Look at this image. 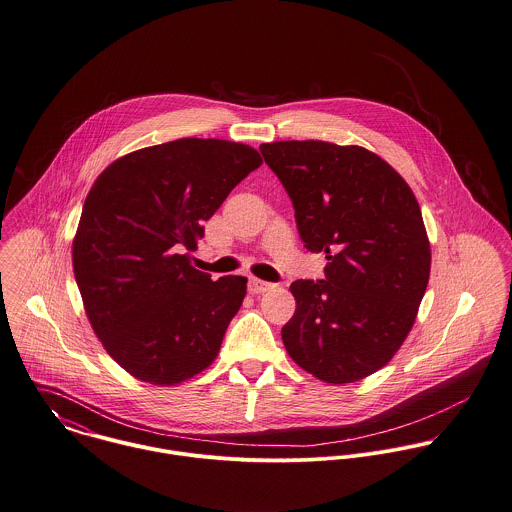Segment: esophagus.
<instances>
[{
    "mask_svg": "<svg viewBox=\"0 0 512 512\" xmlns=\"http://www.w3.org/2000/svg\"><path fill=\"white\" fill-rule=\"evenodd\" d=\"M273 289V285L271 283H265V281H261V279H249V293H253V295H259V293H267V291H271Z\"/></svg>",
    "mask_w": 512,
    "mask_h": 512,
    "instance_id": "obj_1",
    "label": "esophagus"
}]
</instances>
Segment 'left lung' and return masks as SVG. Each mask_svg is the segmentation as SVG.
<instances>
[{
	"label": "left lung",
	"mask_w": 512,
	"mask_h": 512,
	"mask_svg": "<svg viewBox=\"0 0 512 512\" xmlns=\"http://www.w3.org/2000/svg\"><path fill=\"white\" fill-rule=\"evenodd\" d=\"M295 205L305 247L326 255L322 281H295L289 356L326 384L384 368L408 338L431 269L408 182L362 146L281 140L259 146Z\"/></svg>",
	"instance_id": "obj_1"
}]
</instances>
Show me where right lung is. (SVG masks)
Segmentation results:
<instances>
[{"label": "right lung", "instance_id": "right-lung-1", "mask_svg": "<svg viewBox=\"0 0 512 512\" xmlns=\"http://www.w3.org/2000/svg\"><path fill=\"white\" fill-rule=\"evenodd\" d=\"M255 148L180 138L120 156L95 180L73 239L87 318L136 380L176 386L217 358L247 279L192 267L207 221L261 166Z\"/></svg>", "mask_w": 512, "mask_h": 512}]
</instances>
